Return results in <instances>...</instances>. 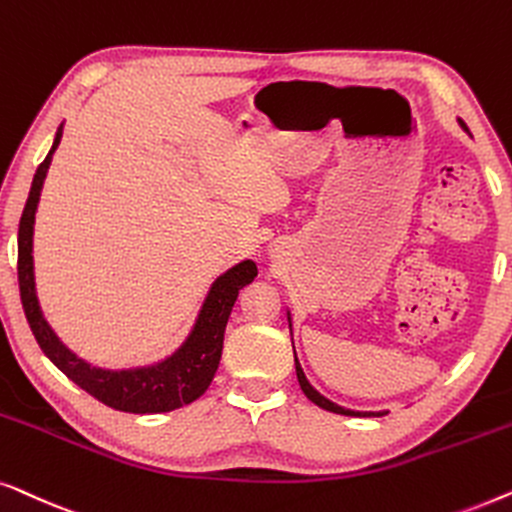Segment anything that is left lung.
I'll use <instances>...</instances> for the list:
<instances>
[{
	"instance_id": "8db88e82",
	"label": "left lung",
	"mask_w": 512,
	"mask_h": 512,
	"mask_svg": "<svg viewBox=\"0 0 512 512\" xmlns=\"http://www.w3.org/2000/svg\"><path fill=\"white\" fill-rule=\"evenodd\" d=\"M459 125H462L464 129H466V125L462 120H459ZM466 132H469V129H466ZM287 320H290V315H287ZM292 327V325H290ZM294 366H297V378H299V385H301V390H304V394L308 399H311L315 406H320V408H325V410H329V413H338V415H350V417H380V415H385L383 410H380V413H359V410H350V408H343V406H338V403H334V401H329L327 397H322V394L315 390V387L308 383L306 380V376H304V369H301V364H299V359H297V352H294Z\"/></svg>"
}]
</instances>
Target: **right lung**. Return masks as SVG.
I'll list each match as a JSON object with an SVG mask.
<instances>
[{
  "instance_id": "right-lung-1",
  "label": "right lung",
  "mask_w": 512,
  "mask_h": 512,
  "mask_svg": "<svg viewBox=\"0 0 512 512\" xmlns=\"http://www.w3.org/2000/svg\"><path fill=\"white\" fill-rule=\"evenodd\" d=\"M62 125L57 129L53 148L46 160L39 164L37 174L30 187V197L23 208V218L18 227V285L20 301H23L25 318L37 338L39 348L50 362L60 369L64 376L99 399L106 406L122 413H169L187 403L197 401L208 390L211 380L218 371L222 357V341H225V327L232 313L234 301L243 287L250 285L257 276L255 262H246L232 266L222 273L208 290V297L201 306L199 318L194 322L190 336L178 348L174 355L162 359L153 366H141V369L109 371L97 369L83 359H78L43 318L37 290H34V259H32V236H34V215H37L41 187L46 181L50 160H53L55 148L60 146Z\"/></svg>"
}]
</instances>
